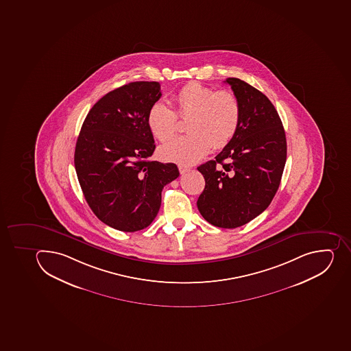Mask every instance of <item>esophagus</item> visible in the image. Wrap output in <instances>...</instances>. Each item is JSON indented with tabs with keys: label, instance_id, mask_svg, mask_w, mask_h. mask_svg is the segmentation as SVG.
Segmentation results:
<instances>
[{
	"label": "esophagus",
	"instance_id": "esophagus-1",
	"mask_svg": "<svg viewBox=\"0 0 351 351\" xmlns=\"http://www.w3.org/2000/svg\"><path fill=\"white\" fill-rule=\"evenodd\" d=\"M178 168H179V171H180L181 174L186 173V172H189L190 171L189 167H186V165H179Z\"/></svg>",
	"mask_w": 351,
	"mask_h": 351
}]
</instances>
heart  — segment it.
I'll list each match as a JSON object with an SVG mask.
<instances>
[{"mask_svg":"<svg viewBox=\"0 0 351 351\" xmlns=\"http://www.w3.org/2000/svg\"><path fill=\"white\" fill-rule=\"evenodd\" d=\"M174 110L163 101L149 107L147 122L160 142L177 133L178 117L188 119L189 134L177 137L159 149L161 159L193 165L207 156L211 147L223 149L232 141L241 122V105L235 94L199 82H189L174 95Z\"/></svg>","mask_w":351,"mask_h":351,"instance_id":"obj_1","label":"heart"}]
</instances>
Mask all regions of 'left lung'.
Instances as JSON below:
<instances>
[{"instance_id":"1","label":"left lung","mask_w":351,"mask_h":351,"mask_svg":"<svg viewBox=\"0 0 351 351\" xmlns=\"http://www.w3.org/2000/svg\"><path fill=\"white\" fill-rule=\"evenodd\" d=\"M241 105L235 136L223 151L198 167L206 186L197 206L211 225L237 228L269 207L287 162V137L278 110L250 84L227 78Z\"/></svg>"}]
</instances>
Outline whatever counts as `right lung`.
<instances>
[{
	"label": "right lung",
	"instance_id": "right-lung-1",
	"mask_svg": "<svg viewBox=\"0 0 351 351\" xmlns=\"http://www.w3.org/2000/svg\"><path fill=\"white\" fill-rule=\"evenodd\" d=\"M161 95L158 82L114 89L89 110L77 138L75 168L86 202L121 232L147 228L159 213L162 189L180 174L174 163L149 160L156 144L147 113Z\"/></svg>",
	"mask_w": 351,
	"mask_h": 351
}]
</instances>
